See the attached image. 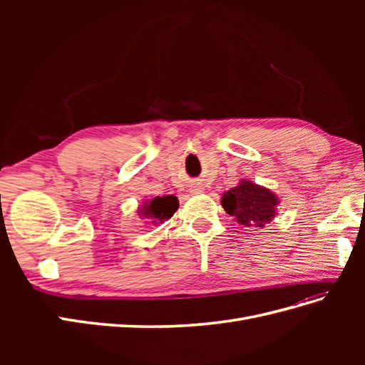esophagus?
Returning a JSON list of instances; mask_svg holds the SVG:
<instances>
[{
	"instance_id": "34e87169",
	"label": "esophagus",
	"mask_w": 365,
	"mask_h": 365,
	"mask_svg": "<svg viewBox=\"0 0 365 365\" xmlns=\"http://www.w3.org/2000/svg\"><path fill=\"white\" fill-rule=\"evenodd\" d=\"M200 192H202L201 189H195V193H200Z\"/></svg>"
}]
</instances>
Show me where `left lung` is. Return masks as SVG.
I'll return each instance as SVG.
<instances>
[{
	"instance_id": "obj_1",
	"label": "left lung",
	"mask_w": 365,
	"mask_h": 365,
	"mask_svg": "<svg viewBox=\"0 0 365 365\" xmlns=\"http://www.w3.org/2000/svg\"><path fill=\"white\" fill-rule=\"evenodd\" d=\"M220 204L240 225L263 228L275 216L279 200L264 187L242 180L237 187L222 195Z\"/></svg>"
}]
</instances>
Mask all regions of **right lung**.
<instances>
[{"label":"right lung","mask_w":365,"mask_h":365,"mask_svg":"<svg viewBox=\"0 0 365 365\" xmlns=\"http://www.w3.org/2000/svg\"><path fill=\"white\" fill-rule=\"evenodd\" d=\"M178 197L173 195L155 196L150 201H145V205L138 208V215L150 219L152 224H163L164 220L173 216V213L178 210Z\"/></svg>","instance_id":"right-lung-1"}]
</instances>
